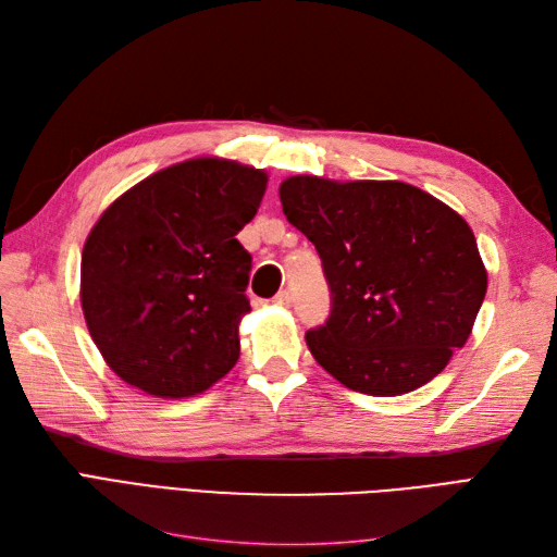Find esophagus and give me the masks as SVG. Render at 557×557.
Masks as SVG:
<instances>
[{
	"mask_svg": "<svg viewBox=\"0 0 557 557\" xmlns=\"http://www.w3.org/2000/svg\"><path fill=\"white\" fill-rule=\"evenodd\" d=\"M274 305H278V307H290L293 305V295H290V290H281V293H276L274 295Z\"/></svg>",
	"mask_w": 557,
	"mask_h": 557,
	"instance_id": "1",
	"label": "esophagus"
}]
</instances>
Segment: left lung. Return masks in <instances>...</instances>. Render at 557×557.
<instances>
[{
  "instance_id": "obj_1",
  "label": "left lung",
  "mask_w": 557,
  "mask_h": 557,
  "mask_svg": "<svg viewBox=\"0 0 557 557\" xmlns=\"http://www.w3.org/2000/svg\"><path fill=\"white\" fill-rule=\"evenodd\" d=\"M278 195L330 285V315L307 332L318 364L374 397L411 393L440 374L469 339L487 288L462 218L399 181L293 176Z\"/></svg>"
}]
</instances>
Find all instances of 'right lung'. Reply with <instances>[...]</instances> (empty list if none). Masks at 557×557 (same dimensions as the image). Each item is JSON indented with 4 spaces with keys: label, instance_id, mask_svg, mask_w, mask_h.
<instances>
[{
    "label": "right lung",
    "instance_id": "1",
    "mask_svg": "<svg viewBox=\"0 0 557 557\" xmlns=\"http://www.w3.org/2000/svg\"><path fill=\"white\" fill-rule=\"evenodd\" d=\"M267 174L197 158L144 178L99 218L81 258L92 342L125 383L190 397L239 360L250 252L234 239Z\"/></svg>",
    "mask_w": 557,
    "mask_h": 557
}]
</instances>
